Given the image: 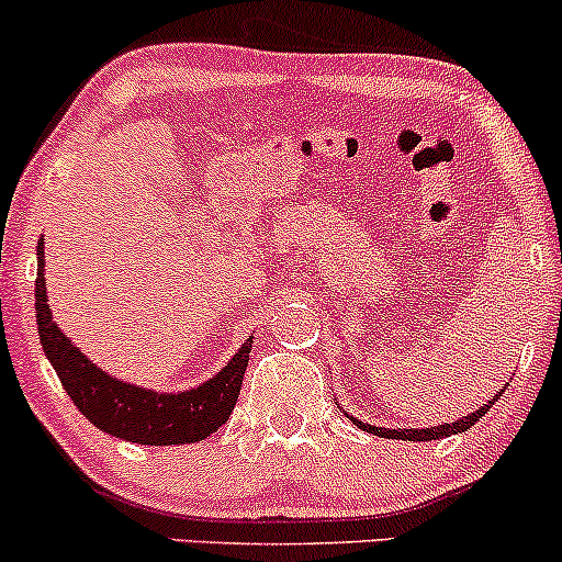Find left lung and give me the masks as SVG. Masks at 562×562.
Wrapping results in <instances>:
<instances>
[{
  "label": "left lung",
  "instance_id": "left-lung-1",
  "mask_svg": "<svg viewBox=\"0 0 562 562\" xmlns=\"http://www.w3.org/2000/svg\"><path fill=\"white\" fill-rule=\"evenodd\" d=\"M504 392V390H502ZM502 392L496 394V397L488 400V405H483L480 411L474 413H467V416L456 418L453 424H440V427H429V429H384V427H371V424H362L357 422V418H351V422L357 424L360 429L371 431V435H379V437H394V440H413V442H427V440H442V437H451V435H459V431H467L474 424L480 422V418L488 413V408L493 403H496L498 397H502Z\"/></svg>",
  "mask_w": 562,
  "mask_h": 562
}]
</instances>
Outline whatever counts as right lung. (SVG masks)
Masks as SVG:
<instances>
[{"label":"right lung","instance_id":"add662e5","mask_svg":"<svg viewBox=\"0 0 562 562\" xmlns=\"http://www.w3.org/2000/svg\"><path fill=\"white\" fill-rule=\"evenodd\" d=\"M36 330L47 360L58 373L82 416L106 435L138 446H181L200 442L224 427L237 405L252 338L221 368L218 375L189 392H151L111 379L88 360L53 323L45 288V243L36 245Z\"/></svg>","mask_w":562,"mask_h":562}]
</instances>
